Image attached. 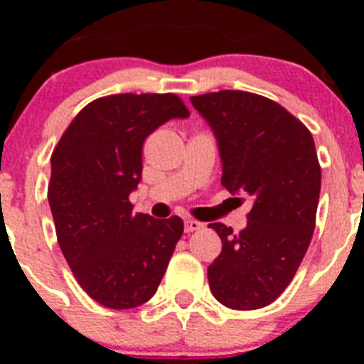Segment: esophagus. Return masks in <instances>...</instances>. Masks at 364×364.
<instances>
[{
  "label": "esophagus",
  "instance_id": "1",
  "mask_svg": "<svg viewBox=\"0 0 364 364\" xmlns=\"http://www.w3.org/2000/svg\"><path fill=\"white\" fill-rule=\"evenodd\" d=\"M202 226H204V224H202V222H198V220H195V218H186V220H184L186 233H193V231L200 230Z\"/></svg>",
  "mask_w": 364,
  "mask_h": 364
}]
</instances>
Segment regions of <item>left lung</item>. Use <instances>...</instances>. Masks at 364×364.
<instances>
[{
  "label": "left lung",
  "instance_id": "8db88e82",
  "mask_svg": "<svg viewBox=\"0 0 364 364\" xmlns=\"http://www.w3.org/2000/svg\"><path fill=\"white\" fill-rule=\"evenodd\" d=\"M189 100L217 138L220 184L253 200L239 235L210 224L222 240L208 268L211 294L233 310L264 308L290 284L314 235L321 193L314 138L284 107L253 92Z\"/></svg>",
  "mask_w": 364,
  "mask_h": 364
}]
</instances>
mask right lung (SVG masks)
Returning a JSON list of instances; mask_svg holds the SVG:
<instances>
[{
    "instance_id": "obj_1",
    "label": "right lung",
    "mask_w": 364,
    "mask_h": 364,
    "mask_svg": "<svg viewBox=\"0 0 364 364\" xmlns=\"http://www.w3.org/2000/svg\"><path fill=\"white\" fill-rule=\"evenodd\" d=\"M189 111L175 95H112L76 114L50 156L49 205L58 244L91 299L112 310L149 301L178 239L180 217L133 213L146 138Z\"/></svg>"
}]
</instances>
